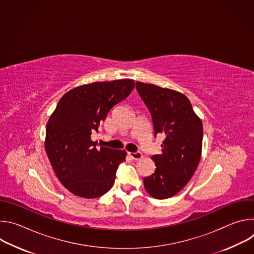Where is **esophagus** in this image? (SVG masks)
<instances>
[{"instance_id": "esophagus-1", "label": "esophagus", "mask_w": 254, "mask_h": 254, "mask_svg": "<svg viewBox=\"0 0 254 254\" xmlns=\"http://www.w3.org/2000/svg\"><path fill=\"white\" fill-rule=\"evenodd\" d=\"M128 156L134 160V161H138L140 159H142V154L140 152H137V153H128Z\"/></svg>"}]
</instances>
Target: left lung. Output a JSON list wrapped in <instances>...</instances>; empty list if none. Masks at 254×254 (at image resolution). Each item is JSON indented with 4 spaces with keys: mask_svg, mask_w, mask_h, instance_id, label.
<instances>
[{
    "mask_svg": "<svg viewBox=\"0 0 254 254\" xmlns=\"http://www.w3.org/2000/svg\"><path fill=\"white\" fill-rule=\"evenodd\" d=\"M136 90L152 116L154 134H164L156 170L143 178L146 191L156 199L173 197L193 177L202 153L203 126L190 100L179 91L136 81Z\"/></svg>",
    "mask_w": 254,
    "mask_h": 254,
    "instance_id": "obj_1",
    "label": "left lung"
}]
</instances>
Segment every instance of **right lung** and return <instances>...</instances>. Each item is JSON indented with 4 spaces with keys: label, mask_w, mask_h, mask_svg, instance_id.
<instances>
[{
    "label": "right lung",
    "mask_w": 254,
    "mask_h": 254,
    "mask_svg": "<svg viewBox=\"0 0 254 254\" xmlns=\"http://www.w3.org/2000/svg\"><path fill=\"white\" fill-rule=\"evenodd\" d=\"M134 87L132 79L93 82L66 92L50 116L45 150L61 184L75 196L93 199L110 191L127 152L97 149L91 131L97 130L112 108Z\"/></svg>",
    "instance_id": "add662e5"
}]
</instances>
